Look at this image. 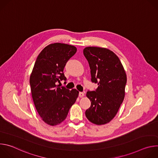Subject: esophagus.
Returning <instances> with one entry per match:
<instances>
[{
  "instance_id": "34e87169",
  "label": "esophagus",
  "mask_w": 158,
  "mask_h": 158,
  "mask_svg": "<svg viewBox=\"0 0 158 158\" xmlns=\"http://www.w3.org/2000/svg\"><path fill=\"white\" fill-rule=\"evenodd\" d=\"M79 96L80 98L84 97V93H82V92H80V93H79Z\"/></svg>"
}]
</instances>
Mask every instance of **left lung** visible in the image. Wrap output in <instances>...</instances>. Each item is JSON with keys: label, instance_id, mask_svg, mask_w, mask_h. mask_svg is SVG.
Segmentation results:
<instances>
[{"label": "left lung", "instance_id": "left-lung-1", "mask_svg": "<svg viewBox=\"0 0 158 158\" xmlns=\"http://www.w3.org/2000/svg\"><path fill=\"white\" fill-rule=\"evenodd\" d=\"M83 53L89 64L91 81L98 85L96 91L86 93L91 104L85 116L93 124H105L115 117L123 103L126 74L119 57L108 49L87 47Z\"/></svg>", "mask_w": 158, "mask_h": 158}]
</instances>
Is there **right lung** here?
Listing matches in <instances>:
<instances>
[{"label": "right lung", "mask_w": 158, "mask_h": 158, "mask_svg": "<svg viewBox=\"0 0 158 158\" xmlns=\"http://www.w3.org/2000/svg\"><path fill=\"white\" fill-rule=\"evenodd\" d=\"M71 45L54 43L39 54L30 76L32 97L38 114L44 122L56 126L66 118L75 103L79 91L59 87L56 83L66 81L64 68L76 52Z\"/></svg>", "instance_id": "add662e5"}]
</instances>
